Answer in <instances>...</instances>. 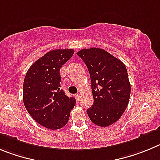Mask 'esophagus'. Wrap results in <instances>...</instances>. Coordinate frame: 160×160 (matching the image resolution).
Segmentation results:
<instances>
[{
  "mask_svg": "<svg viewBox=\"0 0 160 160\" xmlns=\"http://www.w3.org/2000/svg\"><path fill=\"white\" fill-rule=\"evenodd\" d=\"M80 93H77V94H76V98H77V100H80Z\"/></svg>",
  "mask_w": 160,
  "mask_h": 160,
  "instance_id": "34e87169",
  "label": "esophagus"
}]
</instances>
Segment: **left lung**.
I'll return each mask as SVG.
<instances>
[{"instance_id":"obj_1","label":"left lung","mask_w":160,"mask_h":160,"mask_svg":"<svg viewBox=\"0 0 160 160\" xmlns=\"http://www.w3.org/2000/svg\"><path fill=\"white\" fill-rule=\"evenodd\" d=\"M90 74L94 103L87 110L91 121L100 127L114 123L128 107L131 84L122 61L102 48H83L77 53Z\"/></svg>"}]
</instances>
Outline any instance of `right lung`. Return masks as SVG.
Instances as JSON below:
<instances>
[{
  "mask_svg": "<svg viewBox=\"0 0 160 160\" xmlns=\"http://www.w3.org/2000/svg\"><path fill=\"white\" fill-rule=\"evenodd\" d=\"M73 53V49L52 50L38 59L24 77V107L34 120L46 128L57 130L65 126L76 104V99L66 96L60 85V68Z\"/></svg>",
  "mask_w": 160,
  "mask_h": 160,
  "instance_id": "right-lung-1",
  "label": "right lung"
}]
</instances>
